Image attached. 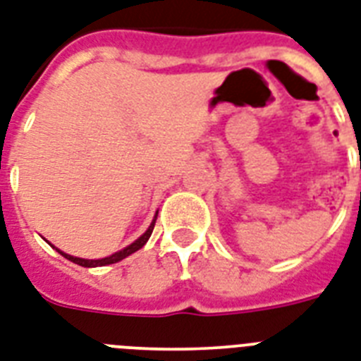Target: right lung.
<instances>
[{
	"label": "right lung",
	"instance_id": "right-lung-1",
	"mask_svg": "<svg viewBox=\"0 0 361 361\" xmlns=\"http://www.w3.org/2000/svg\"><path fill=\"white\" fill-rule=\"evenodd\" d=\"M154 223H157V216H154L153 223H151V225H149L147 231H145L144 234H142V236L138 238V240L134 241V243H130L129 247H125L123 251L116 252V255H112V256H106V258H101V260H85V258H75V256L66 255V252L59 251V249H56V251L61 252V255L64 256V258H68V260H71V262H73V264H79V266H82V267H99V266H109V264H116V262L123 260V258H127V256H129V255H133V252H136V251H138V249H142V247H144L145 243H147L149 236H151V232H153Z\"/></svg>",
	"mask_w": 361,
	"mask_h": 361
}]
</instances>
